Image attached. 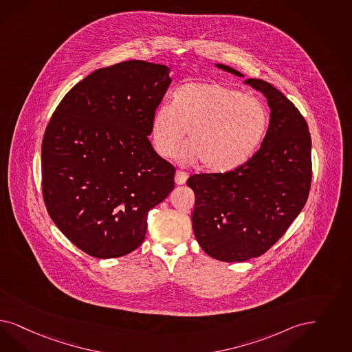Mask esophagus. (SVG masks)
<instances>
[{"mask_svg": "<svg viewBox=\"0 0 352 352\" xmlns=\"http://www.w3.org/2000/svg\"><path fill=\"white\" fill-rule=\"evenodd\" d=\"M187 178H188V174L187 173H184L182 170H177V173H175V183L177 184H184L186 181H187Z\"/></svg>", "mask_w": 352, "mask_h": 352, "instance_id": "34e87169", "label": "esophagus"}]
</instances>
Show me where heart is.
Here are the masks:
<instances>
[{
	"mask_svg": "<svg viewBox=\"0 0 352 352\" xmlns=\"http://www.w3.org/2000/svg\"><path fill=\"white\" fill-rule=\"evenodd\" d=\"M269 127L265 104L239 89L213 82L182 85L173 102H162L152 117V139L160 156L174 155L186 135L177 158L201 160L212 171H230L255 155Z\"/></svg>",
	"mask_w": 352,
	"mask_h": 352,
	"instance_id": "heart-1",
	"label": "heart"
}]
</instances>
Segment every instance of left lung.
Instances as JSON below:
<instances>
[{
	"instance_id": "1",
	"label": "left lung",
	"mask_w": 352,
	"mask_h": 352,
	"mask_svg": "<svg viewBox=\"0 0 352 352\" xmlns=\"http://www.w3.org/2000/svg\"><path fill=\"white\" fill-rule=\"evenodd\" d=\"M223 72L244 76L230 66ZM270 108L267 135L242 166L228 173L194 174L192 229L206 255L242 263L265 254L307 203L311 181V135L300 111L276 87L247 79Z\"/></svg>"
}]
</instances>
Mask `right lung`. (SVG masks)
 <instances>
[{
	"label": "right lung",
	"instance_id": "obj_1",
	"mask_svg": "<svg viewBox=\"0 0 352 352\" xmlns=\"http://www.w3.org/2000/svg\"><path fill=\"white\" fill-rule=\"evenodd\" d=\"M169 73L139 60L98 69L74 85L49 121L44 201L56 226L89 256L133 252L146 238L148 212L174 188L175 168L148 139Z\"/></svg>",
	"mask_w": 352,
	"mask_h": 352
}]
</instances>
